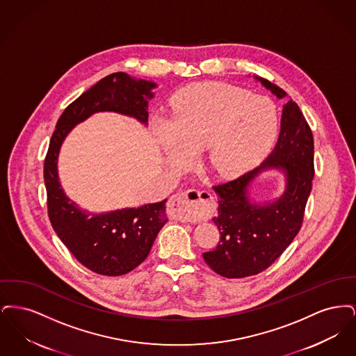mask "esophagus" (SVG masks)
Returning a JSON list of instances; mask_svg holds the SVG:
<instances>
[{
	"label": "esophagus",
	"instance_id": "34e87169",
	"mask_svg": "<svg viewBox=\"0 0 356 356\" xmlns=\"http://www.w3.org/2000/svg\"><path fill=\"white\" fill-rule=\"evenodd\" d=\"M212 202L211 193L205 191L189 189L179 192L170 197L168 211L170 216L181 221L192 220L204 209V205Z\"/></svg>",
	"mask_w": 356,
	"mask_h": 356
}]
</instances>
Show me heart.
Returning <instances> with one entry per match:
<instances>
[{"mask_svg":"<svg viewBox=\"0 0 356 356\" xmlns=\"http://www.w3.org/2000/svg\"><path fill=\"white\" fill-rule=\"evenodd\" d=\"M172 104L173 118L159 116L153 121L170 167L184 165L192 151L204 148L208 170L220 177H234L268 152L279 132L276 105L232 85H189Z\"/></svg>","mask_w":356,"mask_h":356,"instance_id":"b5f03b06","label":"heart"}]
</instances>
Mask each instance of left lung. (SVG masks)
Listing matches in <instances>:
<instances>
[{
    "instance_id": "8db88e82",
    "label": "left lung",
    "mask_w": 356,
    "mask_h": 356,
    "mask_svg": "<svg viewBox=\"0 0 356 356\" xmlns=\"http://www.w3.org/2000/svg\"><path fill=\"white\" fill-rule=\"evenodd\" d=\"M277 99L287 93L266 79L254 76ZM285 176V191L273 201L256 202L249 189L267 170ZM314 179V137L298 104L283 105L280 134L270 156L254 170L232 181L213 186L218 195L220 232L218 247L204 252L205 263L228 279L247 277L267 270L298 235Z\"/></svg>"
}]
</instances>
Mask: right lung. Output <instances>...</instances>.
<instances>
[{
	"instance_id": "1",
	"label": "right lung",
	"mask_w": 356,
	"mask_h": 356,
	"mask_svg": "<svg viewBox=\"0 0 356 356\" xmlns=\"http://www.w3.org/2000/svg\"><path fill=\"white\" fill-rule=\"evenodd\" d=\"M153 81L135 79L124 72L112 73L89 88L67 106L51 135L44 164L48 213L57 236L90 271L120 276L135 270L149 254L153 241L168 221L165 203L95 213L72 202L61 188L58 154L72 129L99 112H113L148 124V102Z\"/></svg>"
}]
</instances>
